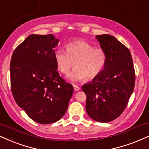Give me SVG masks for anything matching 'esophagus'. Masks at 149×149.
<instances>
[{
	"instance_id": "34e87169",
	"label": "esophagus",
	"mask_w": 149,
	"mask_h": 149,
	"mask_svg": "<svg viewBox=\"0 0 149 149\" xmlns=\"http://www.w3.org/2000/svg\"><path fill=\"white\" fill-rule=\"evenodd\" d=\"M73 88H74V90L75 91H78L81 89L79 86H77V85H74V84H73Z\"/></svg>"
}]
</instances>
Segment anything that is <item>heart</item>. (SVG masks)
Wrapping results in <instances>:
<instances>
[{
  "label": "heart",
  "instance_id": "heart-1",
  "mask_svg": "<svg viewBox=\"0 0 149 149\" xmlns=\"http://www.w3.org/2000/svg\"><path fill=\"white\" fill-rule=\"evenodd\" d=\"M54 59L58 70L64 74L69 72L74 63L75 69L68 77L72 81H79L86 77L94 79L102 72L106 63V53L101 47L77 40L68 44L66 50L56 49Z\"/></svg>",
  "mask_w": 149,
  "mask_h": 149
}]
</instances>
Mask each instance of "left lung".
<instances>
[{
    "label": "left lung",
    "instance_id": "1",
    "mask_svg": "<svg viewBox=\"0 0 149 149\" xmlns=\"http://www.w3.org/2000/svg\"><path fill=\"white\" fill-rule=\"evenodd\" d=\"M106 53L102 72L82 86L86 95V111L99 122H109L120 116L133 93L135 73L129 49L109 34L97 35Z\"/></svg>",
    "mask_w": 149,
    "mask_h": 149
}]
</instances>
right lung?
<instances>
[{
    "instance_id": "1",
    "label": "right lung",
    "mask_w": 149,
    "mask_h": 149,
    "mask_svg": "<svg viewBox=\"0 0 149 149\" xmlns=\"http://www.w3.org/2000/svg\"><path fill=\"white\" fill-rule=\"evenodd\" d=\"M58 39L32 34L14 49L10 62L12 93L16 104L34 122H57L65 115L73 86L57 71L54 59Z\"/></svg>"
}]
</instances>
